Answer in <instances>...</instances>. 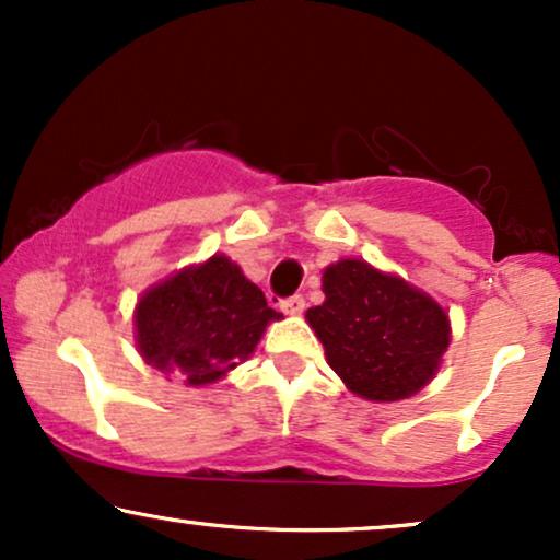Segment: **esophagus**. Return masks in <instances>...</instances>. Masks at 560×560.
<instances>
[{
  "instance_id": "obj_1",
  "label": "esophagus",
  "mask_w": 560,
  "mask_h": 560,
  "mask_svg": "<svg viewBox=\"0 0 560 560\" xmlns=\"http://www.w3.org/2000/svg\"><path fill=\"white\" fill-rule=\"evenodd\" d=\"M281 311H284L287 316H300V313L305 311V298H302V294H292V298L281 300Z\"/></svg>"
}]
</instances>
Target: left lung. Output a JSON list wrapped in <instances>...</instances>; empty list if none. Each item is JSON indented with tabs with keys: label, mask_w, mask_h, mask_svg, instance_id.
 I'll use <instances>...</instances> for the list:
<instances>
[{
	"label": "left lung",
	"mask_w": 560,
	"mask_h": 560,
	"mask_svg": "<svg viewBox=\"0 0 560 560\" xmlns=\"http://www.w3.org/2000/svg\"><path fill=\"white\" fill-rule=\"evenodd\" d=\"M324 305L307 311V324L355 395L405 400L440 369L450 320L419 289L363 260H339L324 271Z\"/></svg>",
	"instance_id": "obj_1"
}]
</instances>
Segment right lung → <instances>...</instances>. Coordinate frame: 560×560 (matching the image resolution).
<instances>
[{"label": "right lung", "instance_id": "add662e5", "mask_svg": "<svg viewBox=\"0 0 560 560\" xmlns=\"http://www.w3.org/2000/svg\"><path fill=\"white\" fill-rule=\"evenodd\" d=\"M281 318L242 268L213 255L152 287L137 305V342L147 363L186 384H210L249 358L268 320Z\"/></svg>", "mask_w": 560, "mask_h": 560}]
</instances>
